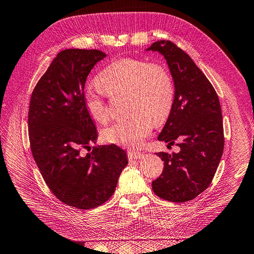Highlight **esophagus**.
<instances>
[{
  "instance_id": "1",
  "label": "esophagus",
  "mask_w": 254,
  "mask_h": 254,
  "mask_svg": "<svg viewBox=\"0 0 254 254\" xmlns=\"http://www.w3.org/2000/svg\"><path fill=\"white\" fill-rule=\"evenodd\" d=\"M144 157V155L142 152L140 151H128V158L129 159H134V160H139V159H142Z\"/></svg>"
}]
</instances>
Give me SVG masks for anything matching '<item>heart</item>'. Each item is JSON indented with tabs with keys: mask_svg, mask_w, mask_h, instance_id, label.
Instances as JSON below:
<instances>
[{
	"mask_svg": "<svg viewBox=\"0 0 254 254\" xmlns=\"http://www.w3.org/2000/svg\"><path fill=\"white\" fill-rule=\"evenodd\" d=\"M97 83L105 94H126L128 120L115 122L102 130L108 143L136 148L144 143L153 128V121L163 122L174 104L175 87L171 74L163 65L134 58L115 60L99 73ZM83 105L92 120L105 123L108 110L104 94L97 88L83 91Z\"/></svg>",
	"mask_w": 254,
	"mask_h": 254,
	"instance_id": "b5f03b06",
	"label": "heart"
}]
</instances>
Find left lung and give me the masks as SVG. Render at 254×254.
Wrapping results in <instances>:
<instances>
[{"label": "left lung", "mask_w": 254, "mask_h": 254, "mask_svg": "<svg viewBox=\"0 0 254 254\" xmlns=\"http://www.w3.org/2000/svg\"><path fill=\"white\" fill-rule=\"evenodd\" d=\"M146 51L158 52L170 68L175 97L158 140L176 144L179 152H158L164 170L152 181L160 198L186 202L207 189L224 152V127L218 96L187 53L171 41H157Z\"/></svg>", "instance_id": "left-lung-1"}]
</instances>
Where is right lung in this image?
Returning <instances> with one entry per match:
<instances>
[{"mask_svg": "<svg viewBox=\"0 0 254 254\" xmlns=\"http://www.w3.org/2000/svg\"><path fill=\"white\" fill-rule=\"evenodd\" d=\"M106 57L98 50L68 49L58 53L38 81L28 111V133L36 164L60 201L93 209L112 196L128 164L119 146L96 145L97 131L83 105L87 77Z\"/></svg>", "mask_w": 254, "mask_h": 254, "instance_id": "obj_1", "label": "right lung"}]
</instances>
